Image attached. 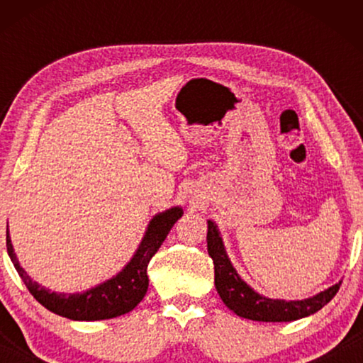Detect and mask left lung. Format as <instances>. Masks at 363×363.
<instances>
[{"instance_id": "left-lung-1", "label": "left lung", "mask_w": 363, "mask_h": 363, "mask_svg": "<svg viewBox=\"0 0 363 363\" xmlns=\"http://www.w3.org/2000/svg\"><path fill=\"white\" fill-rule=\"evenodd\" d=\"M208 252H210L213 264H215V286L223 302L240 317L259 322H291L302 319L334 299L339 292L340 284L332 286L311 299L304 301H272L266 299L251 289L241 277L236 274L231 261L228 259L225 246L218 233L215 223L208 221Z\"/></svg>"}]
</instances>
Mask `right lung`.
<instances>
[{
    "instance_id": "obj_1",
    "label": "right lung",
    "mask_w": 363,
    "mask_h": 363,
    "mask_svg": "<svg viewBox=\"0 0 363 363\" xmlns=\"http://www.w3.org/2000/svg\"><path fill=\"white\" fill-rule=\"evenodd\" d=\"M182 215V208H172V210L157 215L148 225L142 245L137 250L135 256L132 257V261L111 281L104 282L91 291L82 292V294H56V292H49L38 282L31 281V277L19 266L16 255L13 251L11 240L6 233L8 255L34 299L54 314L72 320L112 319V317L130 312L143 299L148 289V262Z\"/></svg>"
}]
</instances>
